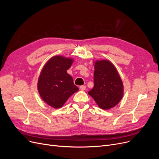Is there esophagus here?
<instances>
[{
    "instance_id": "34e87169",
    "label": "esophagus",
    "mask_w": 159,
    "mask_h": 159,
    "mask_svg": "<svg viewBox=\"0 0 159 159\" xmlns=\"http://www.w3.org/2000/svg\"><path fill=\"white\" fill-rule=\"evenodd\" d=\"M85 88H86V87H85V85H81L80 87V89L81 90H82V91L85 90Z\"/></svg>"
}]
</instances>
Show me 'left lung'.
<instances>
[{"label": "left lung", "instance_id": "8db88e82", "mask_svg": "<svg viewBox=\"0 0 159 159\" xmlns=\"http://www.w3.org/2000/svg\"><path fill=\"white\" fill-rule=\"evenodd\" d=\"M93 81L94 87L88 93L101 109L112 108L122 99V81L116 68L110 61H95Z\"/></svg>", "mask_w": 159, "mask_h": 159}]
</instances>
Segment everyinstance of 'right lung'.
I'll return each instance as SVG.
<instances>
[{
	"label": "right lung",
	"mask_w": 159,
	"mask_h": 159,
	"mask_svg": "<svg viewBox=\"0 0 159 159\" xmlns=\"http://www.w3.org/2000/svg\"><path fill=\"white\" fill-rule=\"evenodd\" d=\"M73 60L54 56L43 68L38 79V89L42 99L54 108H60L79 88L74 84L68 70Z\"/></svg>",
	"instance_id": "obj_1"
}]
</instances>
